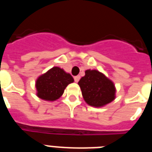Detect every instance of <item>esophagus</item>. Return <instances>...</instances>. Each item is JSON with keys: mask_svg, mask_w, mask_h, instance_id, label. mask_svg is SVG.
Here are the masks:
<instances>
[{"mask_svg": "<svg viewBox=\"0 0 152 152\" xmlns=\"http://www.w3.org/2000/svg\"><path fill=\"white\" fill-rule=\"evenodd\" d=\"M80 77L79 76V75H77V76H75V77H74V80H75V82H78L79 80H80Z\"/></svg>", "mask_w": 152, "mask_h": 152, "instance_id": "obj_1", "label": "esophagus"}]
</instances>
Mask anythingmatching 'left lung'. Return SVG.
Wrapping results in <instances>:
<instances>
[{
    "instance_id": "1",
    "label": "left lung",
    "mask_w": 152,
    "mask_h": 152,
    "mask_svg": "<svg viewBox=\"0 0 152 152\" xmlns=\"http://www.w3.org/2000/svg\"><path fill=\"white\" fill-rule=\"evenodd\" d=\"M78 84L86 103L93 107L104 106L115 98L113 83L96 70H87Z\"/></svg>"
}]
</instances>
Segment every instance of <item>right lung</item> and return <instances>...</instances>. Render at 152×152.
Segmentation results:
<instances>
[{"label":"right lung","mask_w":152,"mask_h":152,"mask_svg":"<svg viewBox=\"0 0 152 152\" xmlns=\"http://www.w3.org/2000/svg\"><path fill=\"white\" fill-rule=\"evenodd\" d=\"M73 81L70 74L58 67H53L36 80L37 96L49 101L57 100L63 94L67 86Z\"/></svg>","instance_id":"right-lung-1"}]
</instances>
